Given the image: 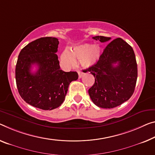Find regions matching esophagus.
<instances>
[{
    "label": "esophagus",
    "mask_w": 155,
    "mask_h": 155,
    "mask_svg": "<svg viewBox=\"0 0 155 155\" xmlns=\"http://www.w3.org/2000/svg\"><path fill=\"white\" fill-rule=\"evenodd\" d=\"M78 76H79V78H82V75H84V73L82 72V71H78Z\"/></svg>",
    "instance_id": "obj_1"
}]
</instances>
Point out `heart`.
Here are the masks:
<instances>
[{"instance_id": "1", "label": "heart", "mask_w": 155, "mask_h": 155, "mask_svg": "<svg viewBox=\"0 0 155 155\" xmlns=\"http://www.w3.org/2000/svg\"><path fill=\"white\" fill-rule=\"evenodd\" d=\"M101 54V48L99 45L84 44L75 47L72 51L67 50L61 54V59L67 68L74 66L75 59L80 60L84 68H89L96 64Z\"/></svg>"}]
</instances>
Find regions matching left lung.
Wrapping results in <instances>:
<instances>
[{"mask_svg": "<svg viewBox=\"0 0 155 155\" xmlns=\"http://www.w3.org/2000/svg\"><path fill=\"white\" fill-rule=\"evenodd\" d=\"M93 39L101 42L111 40L110 37L103 36ZM86 71L95 78L89 94L99 107L111 109L120 105L134 91L138 75L135 54L132 48L121 38L108 44L96 64Z\"/></svg>", "mask_w": 155, "mask_h": 155, "instance_id": "1", "label": "left lung"}]
</instances>
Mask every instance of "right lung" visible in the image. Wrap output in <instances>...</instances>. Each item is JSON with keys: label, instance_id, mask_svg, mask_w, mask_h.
Segmentation results:
<instances>
[{"label": "right lung", "instance_id": "add662e5", "mask_svg": "<svg viewBox=\"0 0 155 155\" xmlns=\"http://www.w3.org/2000/svg\"><path fill=\"white\" fill-rule=\"evenodd\" d=\"M55 37H41L21 50L16 65V82L22 99L35 107L52 110L59 107L65 99L72 81L77 80L75 71L60 69ZM32 65L38 66L32 73Z\"/></svg>", "mask_w": 155, "mask_h": 155}]
</instances>
